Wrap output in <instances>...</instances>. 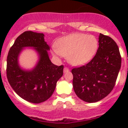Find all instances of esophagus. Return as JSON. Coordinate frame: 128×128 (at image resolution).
<instances>
[{
  "mask_svg": "<svg viewBox=\"0 0 128 128\" xmlns=\"http://www.w3.org/2000/svg\"><path fill=\"white\" fill-rule=\"evenodd\" d=\"M69 71V69L68 68H64V73H66V72H68Z\"/></svg>",
  "mask_w": 128,
  "mask_h": 128,
  "instance_id": "obj_1",
  "label": "esophagus"
}]
</instances>
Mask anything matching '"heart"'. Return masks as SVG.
Here are the masks:
<instances>
[{"instance_id":"obj_1","label":"heart","mask_w":128,"mask_h":128,"mask_svg":"<svg viewBox=\"0 0 128 128\" xmlns=\"http://www.w3.org/2000/svg\"><path fill=\"white\" fill-rule=\"evenodd\" d=\"M52 52L57 57H67L73 66L86 64L93 59L98 48V40L92 34L72 33L58 40Z\"/></svg>"}]
</instances>
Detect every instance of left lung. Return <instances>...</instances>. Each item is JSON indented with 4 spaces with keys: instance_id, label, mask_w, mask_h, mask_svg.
<instances>
[{
    "instance_id": "obj_1",
    "label": "left lung",
    "mask_w": 128,
    "mask_h": 128,
    "mask_svg": "<svg viewBox=\"0 0 128 128\" xmlns=\"http://www.w3.org/2000/svg\"><path fill=\"white\" fill-rule=\"evenodd\" d=\"M98 43L96 54L88 64L72 70L75 93L88 103L100 101L112 92L121 68V55L115 41L100 33Z\"/></svg>"
}]
</instances>
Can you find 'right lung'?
<instances>
[{"mask_svg": "<svg viewBox=\"0 0 128 128\" xmlns=\"http://www.w3.org/2000/svg\"><path fill=\"white\" fill-rule=\"evenodd\" d=\"M25 47L33 48L38 60L32 70H24L19 64L18 58ZM50 46L43 33L27 31L20 34L10 48L7 59V77L16 94L26 101L40 104L53 94L58 80L63 75V66L54 65L49 58Z\"/></svg>", "mask_w": 128, "mask_h": 128, "instance_id": "obj_1", "label": "right lung"}]
</instances>
